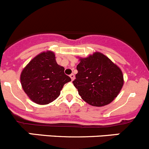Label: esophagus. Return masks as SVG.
<instances>
[{"mask_svg": "<svg viewBox=\"0 0 149 149\" xmlns=\"http://www.w3.org/2000/svg\"><path fill=\"white\" fill-rule=\"evenodd\" d=\"M69 77H71L72 80H74V74H71L70 75H69Z\"/></svg>", "mask_w": 149, "mask_h": 149, "instance_id": "1", "label": "esophagus"}]
</instances>
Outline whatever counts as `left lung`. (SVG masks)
Returning a JSON list of instances; mask_svg holds the SVG:
<instances>
[{
  "mask_svg": "<svg viewBox=\"0 0 149 149\" xmlns=\"http://www.w3.org/2000/svg\"><path fill=\"white\" fill-rule=\"evenodd\" d=\"M74 86L81 98L95 107L107 105L114 100L124 85L122 71L109 58L95 52L80 58Z\"/></svg>",
  "mask_w": 149,
  "mask_h": 149,
  "instance_id": "obj_1",
  "label": "left lung"
}]
</instances>
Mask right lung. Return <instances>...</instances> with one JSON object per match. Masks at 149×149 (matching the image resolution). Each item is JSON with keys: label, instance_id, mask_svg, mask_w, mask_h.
Segmentation results:
<instances>
[{"label": "right lung", "instance_id": "right-lung-1", "mask_svg": "<svg viewBox=\"0 0 149 149\" xmlns=\"http://www.w3.org/2000/svg\"><path fill=\"white\" fill-rule=\"evenodd\" d=\"M70 81L64 68L58 64L55 53L50 50L35 56L20 74L22 89L38 104H47L56 100L64 84Z\"/></svg>", "mask_w": 149, "mask_h": 149}]
</instances>
